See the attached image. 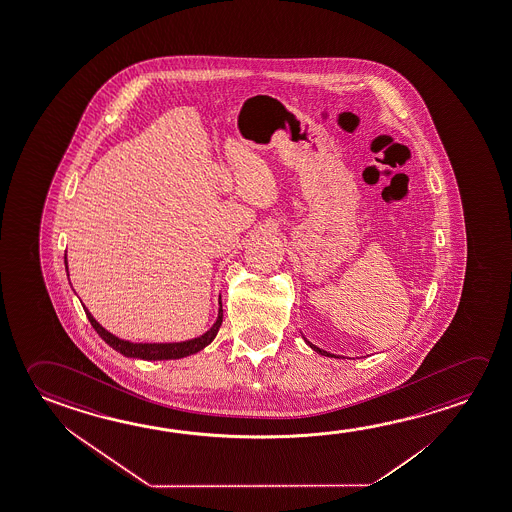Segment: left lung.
I'll list each match as a JSON object with an SVG mask.
<instances>
[{"instance_id":"obj_1","label":"left lung","mask_w":512,"mask_h":512,"mask_svg":"<svg viewBox=\"0 0 512 512\" xmlns=\"http://www.w3.org/2000/svg\"><path fill=\"white\" fill-rule=\"evenodd\" d=\"M303 339H305V337H303ZM305 342H307L308 346L314 349L315 353L323 354V356H330V358H339L337 354L328 353V351H324V349H321V347L314 346V344H312V342H308L307 339H305Z\"/></svg>"}]
</instances>
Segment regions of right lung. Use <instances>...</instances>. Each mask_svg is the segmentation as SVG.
Segmentation results:
<instances>
[{"mask_svg":"<svg viewBox=\"0 0 512 512\" xmlns=\"http://www.w3.org/2000/svg\"><path fill=\"white\" fill-rule=\"evenodd\" d=\"M65 259V269H67V276H69V268H67V255L63 257ZM85 308V307H83ZM85 314H87L88 321L94 326V330L99 333V337L113 347L115 351L120 354H124L127 358H140V360H150V362H156V360H179L189 354L198 353L202 351L205 346H209L213 342L214 337L218 335L221 323H223V308H221V296H220V308H218V319L216 323L205 331L204 335L195 337V339L184 340V342H129V340L118 339L113 333L103 328L101 324L95 321L94 315L88 312V308H85Z\"/></svg>","mask_w":512,"mask_h":512,"instance_id":"obj_1","label":"right lung"}]
</instances>
